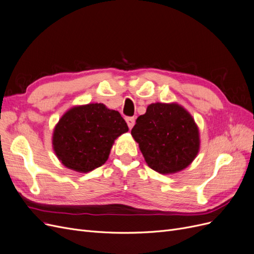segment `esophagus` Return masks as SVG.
Instances as JSON below:
<instances>
[{
  "mask_svg": "<svg viewBox=\"0 0 254 254\" xmlns=\"http://www.w3.org/2000/svg\"><path fill=\"white\" fill-rule=\"evenodd\" d=\"M126 120H127V124L128 128L130 129L135 125V118L134 117H127Z\"/></svg>",
  "mask_w": 254,
  "mask_h": 254,
  "instance_id": "obj_1",
  "label": "esophagus"
}]
</instances>
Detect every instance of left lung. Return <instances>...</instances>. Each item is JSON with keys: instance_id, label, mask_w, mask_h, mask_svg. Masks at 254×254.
<instances>
[{"instance_id": "8db88e82", "label": "left lung", "mask_w": 254, "mask_h": 254, "mask_svg": "<svg viewBox=\"0 0 254 254\" xmlns=\"http://www.w3.org/2000/svg\"><path fill=\"white\" fill-rule=\"evenodd\" d=\"M145 162L160 174L186 169L199 151V130L190 113L177 103H152L132 128Z\"/></svg>"}]
</instances>
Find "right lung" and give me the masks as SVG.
<instances>
[{"instance_id":"1","label":"right lung","mask_w":254,"mask_h":254,"mask_svg":"<svg viewBox=\"0 0 254 254\" xmlns=\"http://www.w3.org/2000/svg\"><path fill=\"white\" fill-rule=\"evenodd\" d=\"M127 130L119 112L102 103L73 106L55 127L53 148L63 166L87 173L104 165L115 139Z\"/></svg>"}]
</instances>
